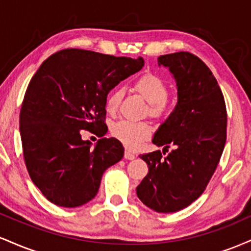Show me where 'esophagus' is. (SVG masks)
Listing matches in <instances>:
<instances>
[{
    "label": "esophagus",
    "mask_w": 251,
    "mask_h": 251,
    "mask_svg": "<svg viewBox=\"0 0 251 251\" xmlns=\"http://www.w3.org/2000/svg\"><path fill=\"white\" fill-rule=\"evenodd\" d=\"M124 157H125V159L132 160V159H134L135 155H134V153H132V152H129V151H127V150H126L125 154H124Z\"/></svg>",
    "instance_id": "1"
}]
</instances>
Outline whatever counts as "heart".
<instances>
[{
    "instance_id": "heart-1",
    "label": "heart",
    "mask_w": 251,
    "mask_h": 251,
    "mask_svg": "<svg viewBox=\"0 0 251 251\" xmlns=\"http://www.w3.org/2000/svg\"><path fill=\"white\" fill-rule=\"evenodd\" d=\"M132 87L149 102L148 113L150 117L154 119H162L166 116L169 111V102L166 99L169 94V87L162 77L152 73L144 74L135 80ZM123 98L124 88L119 86L108 92L105 100V108L107 113L112 116L118 113ZM111 133L116 139L123 143L126 149L135 150L151 135L152 128L148 123L120 120L112 126Z\"/></svg>"
}]
</instances>
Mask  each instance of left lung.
I'll return each instance as SVG.
<instances>
[{
  "instance_id": "obj_1",
  "label": "left lung",
  "mask_w": 251,
  "mask_h": 251,
  "mask_svg": "<svg viewBox=\"0 0 251 251\" xmlns=\"http://www.w3.org/2000/svg\"><path fill=\"white\" fill-rule=\"evenodd\" d=\"M158 65L174 74L178 101L152 140L165 146L163 153L139 155L149 174L137 195L150 209L166 214L189 206L208 186L226 145V107L217 80L198 56L178 51L160 55Z\"/></svg>"
}]
</instances>
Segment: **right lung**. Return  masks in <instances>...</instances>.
<instances>
[{
  "instance_id": "add662e5",
  "label": "right lung",
  "mask_w": 251,
  "mask_h": 251,
  "mask_svg": "<svg viewBox=\"0 0 251 251\" xmlns=\"http://www.w3.org/2000/svg\"><path fill=\"white\" fill-rule=\"evenodd\" d=\"M143 66L142 57L67 48L51 54L31 77L20 112L24 158L51 203L75 208L93 200L105 170L123 158L116 138H101L92 149L81 129L106 133L108 92Z\"/></svg>"
}]
</instances>
